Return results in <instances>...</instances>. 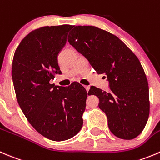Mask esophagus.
<instances>
[{
	"label": "esophagus",
	"instance_id": "1",
	"mask_svg": "<svg viewBox=\"0 0 160 160\" xmlns=\"http://www.w3.org/2000/svg\"><path fill=\"white\" fill-rule=\"evenodd\" d=\"M85 88V89H86V91L87 92H88V90H89V88H90V87L88 86V85H85V86H84Z\"/></svg>",
	"mask_w": 160,
	"mask_h": 160
}]
</instances>
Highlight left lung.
<instances>
[{
	"mask_svg": "<svg viewBox=\"0 0 160 160\" xmlns=\"http://www.w3.org/2000/svg\"><path fill=\"white\" fill-rule=\"evenodd\" d=\"M68 40L107 76L110 91L91 86L88 93L99 98L110 132L126 140L137 137L149 115L148 81L137 57L119 38L95 26H75Z\"/></svg>",
	"mask_w": 160,
	"mask_h": 160,
	"instance_id": "obj_1",
	"label": "left lung"
}]
</instances>
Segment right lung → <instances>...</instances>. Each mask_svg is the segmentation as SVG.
I'll use <instances>...</instances> for the list:
<instances>
[{
  "label": "right lung",
  "instance_id": "right-lung-1",
  "mask_svg": "<svg viewBox=\"0 0 160 160\" xmlns=\"http://www.w3.org/2000/svg\"><path fill=\"white\" fill-rule=\"evenodd\" d=\"M72 26H45L31 32L15 50L12 80L17 100L32 126L47 138L61 142L79 132L87 93L80 84H50L61 74L58 57Z\"/></svg>",
  "mask_w": 160,
  "mask_h": 160
}]
</instances>
